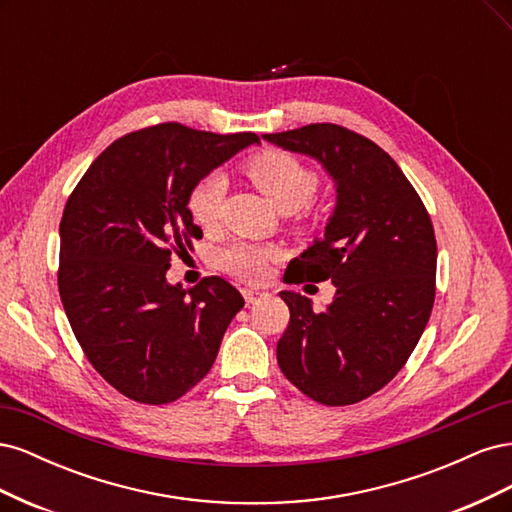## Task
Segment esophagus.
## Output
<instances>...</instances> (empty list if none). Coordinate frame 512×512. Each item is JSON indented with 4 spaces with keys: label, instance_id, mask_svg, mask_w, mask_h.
Returning a JSON list of instances; mask_svg holds the SVG:
<instances>
[{
    "label": "esophagus",
    "instance_id": "1",
    "mask_svg": "<svg viewBox=\"0 0 512 512\" xmlns=\"http://www.w3.org/2000/svg\"><path fill=\"white\" fill-rule=\"evenodd\" d=\"M262 297H265V292H260L256 288H243L245 303H258Z\"/></svg>",
    "mask_w": 512,
    "mask_h": 512
}]
</instances>
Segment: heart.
I'll return each mask as SVG.
<instances>
[{"label":"heart","mask_w":512,"mask_h":512,"mask_svg":"<svg viewBox=\"0 0 512 512\" xmlns=\"http://www.w3.org/2000/svg\"><path fill=\"white\" fill-rule=\"evenodd\" d=\"M245 175L282 213H294L312 203L318 190V175L299 158L286 151H262L243 166ZM226 190V179L211 173L198 179L188 194V213L198 226H211ZM277 250L269 245L235 241L215 254V265L243 282H260L267 275Z\"/></svg>","instance_id":"heart-1"}]
</instances>
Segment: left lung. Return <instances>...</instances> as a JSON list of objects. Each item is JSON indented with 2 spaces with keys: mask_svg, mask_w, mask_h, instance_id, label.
<instances>
[{
  "mask_svg": "<svg viewBox=\"0 0 512 512\" xmlns=\"http://www.w3.org/2000/svg\"><path fill=\"white\" fill-rule=\"evenodd\" d=\"M262 138L318 160L337 192L324 237L286 269L288 284L331 280L335 297L314 312L299 292H280L290 322L277 363L318 404H356L397 376L427 327L438 260L431 218L395 160L361 134L309 123Z\"/></svg>",
  "mask_w": 512,
  "mask_h": 512,
  "instance_id": "1",
  "label": "left lung"
}]
</instances>
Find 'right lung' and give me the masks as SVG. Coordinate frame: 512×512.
Returning <instances> with one entry per match:
<instances>
[{"label":"right lung","instance_id":"1","mask_svg":"<svg viewBox=\"0 0 512 512\" xmlns=\"http://www.w3.org/2000/svg\"><path fill=\"white\" fill-rule=\"evenodd\" d=\"M254 143V132L160 123L106 147L68 198L61 303L87 361L138 404H170L203 380L245 305L218 275L185 290L166 271L203 237L188 213L192 185Z\"/></svg>","mask_w":512,"mask_h":512}]
</instances>
